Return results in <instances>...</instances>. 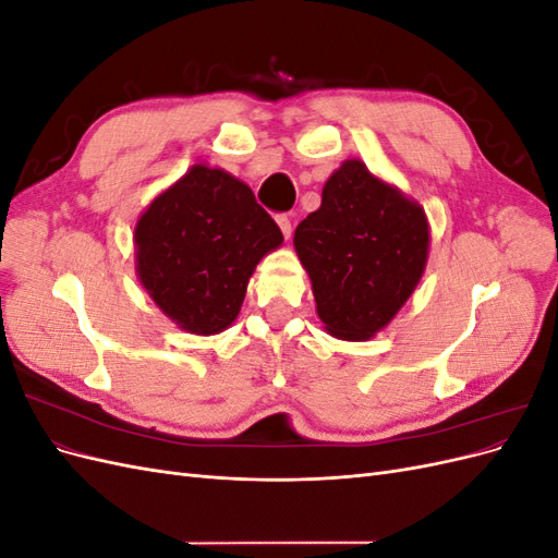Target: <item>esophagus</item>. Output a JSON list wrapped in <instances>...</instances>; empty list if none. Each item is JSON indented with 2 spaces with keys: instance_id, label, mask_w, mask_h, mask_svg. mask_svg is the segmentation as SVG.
I'll return each instance as SVG.
<instances>
[{
  "instance_id": "obj_1",
  "label": "esophagus",
  "mask_w": 558,
  "mask_h": 558,
  "mask_svg": "<svg viewBox=\"0 0 558 558\" xmlns=\"http://www.w3.org/2000/svg\"><path fill=\"white\" fill-rule=\"evenodd\" d=\"M277 223H279V228H281V232H283V238H286V240H291V232H293L291 218L286 216V214H279V216H277Z\"/></svg>"
}]
</instances>
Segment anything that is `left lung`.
I'll use <instances>...</instances> for the list:
<instances>
[{
	"instance_id": "left-lung-1",
	"label": "left lung",
	"mask_w": 558,
	"mask_h": 558,
	"mask_svg": "<svg viewBox=\"0 0 558 558\" xmlns=\"http://www.w3.org/2000/svg\"><path fill=\"white\" fill-rule=\"evenodd\" d=\"M293 246L326 332L363 342L391 324L424 277L430 226L418 202L351 158L326 181Z\"/></svg>"
}]
</instances>
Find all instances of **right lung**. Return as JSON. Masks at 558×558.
<instances>
[{
  "label": "right lung",
  "mask_w": 558,
  "mask_h": 558,
  "mask_svg": "<svg viewBox=\"0 0 558 558\" xmlns=\"http://www.w3.org/2000/svg\"><path fill=\"white\" fill-rule=\"evenodd\" d=\"M132 238L144 291L191 335L230 328L253 269L283 242L248 185L205 162L150 199Z\"/></svg>",
  "instance_id": "add662e5"
}]
</instances>
